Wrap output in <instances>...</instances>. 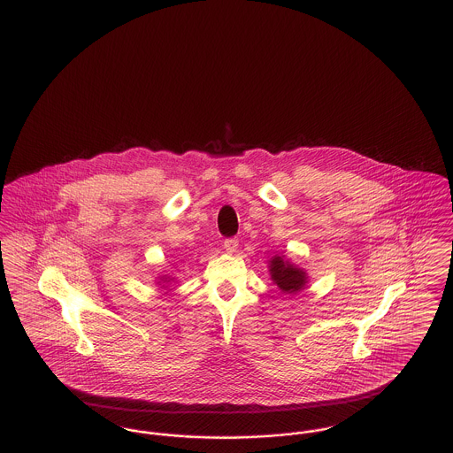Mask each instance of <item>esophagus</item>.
<instances>
[{"instance_id":"34e87169","label":"esophagus","mask_w":453,"mask_h":453,"mask_svg":"<svg viewBox=\"0 0 453 453\" xmlns=\"http://www.w3.org/2000/svg\"><path fill=\"white\" fill-rule=\"evenodd\" d=\"M238 246H240V242H238V238H229V240H226L224 242V250L227 251V253H236V250H238Z\"/></svg>"}]
</instances>
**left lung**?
Listing matches in <instances>:
<instances>
[{
	"instance_id": "1",
	"label": "left lung",
	"mask_w": 453,
	"mask_h": 453,
	"mask_svg": "<svg viewBox=\"0 0 453 453\" xmlns=\"http://www.w3.org/2000/svg\"><path fill=\"white\" fill-rule=\"evenodd\" d=\"M269 274L279 289L288 295H295L305 289L309 284L307 271L293 264L291 258H288L284 253L274 255L269 260Z\"/></svg>"
}]
</instances>
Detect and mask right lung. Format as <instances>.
Instances as JSON below:
<instances>
[{
  "instance_id": "right-lung-1",
  "label": "right lung",
  "mask_w": 453,
  "mask_h": 453,
  "mask_svg": "<svg viewBox=\"0 0 453 453\" xmlns=\"http://www.w3.org/2000/svg\"><path fill=\"white\" fill-rule=\"evenodd\" d=\"M173 282H177V280H175V276H173L171 273L169 274H162V276L157 278V284H160V288H164V289H167Z\"/></svg>"
}]
</instances>
